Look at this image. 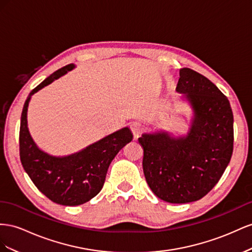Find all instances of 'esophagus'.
Instances as JSON below:
<instances>
[{
	"label": "esophagus",
	"mask_w": 252,
	"mask_h": 252,
	"mask_svg": "<svg viewBox=\"0 0 252 252\" xmlns=\"http://www.w3.org/2000/svg\"><path fill=\"white\" fill-rule=\"evenodd\" d=\"M131 131L134 135V138H137L138 136L142 133L143 126L139 124V122H133V124L131 125Z\"/></svg>",
	"instance_id": "obj_1"
}]
</instances>
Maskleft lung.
Returning <instances> with one entry per match:
<instances>
[{
    "label": "left lung",
    "instance_id": "obj_1",
    "mask_svg": "<svg viewBox=\"0 0 252 252\" xmlns=\"http://www.w3.org/2000/svg\"><path fill=\"white\" fill-rule=\"evenodd\" d=\"M176 91L193 109L188 134H142L138 141L151 190L164 202L186 204L204 197L225 172L233 152V114L228 98L195 70H179Z\"/></svg>",
    "mask_w": 252,
    "mask_h": 252
}]
</instances>
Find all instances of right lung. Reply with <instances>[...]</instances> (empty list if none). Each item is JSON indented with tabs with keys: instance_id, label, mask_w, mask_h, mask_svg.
I'll return each instance as SVG.
<instances>
[{
	"instance_id": "obj_1",
	"label": "right lung",
	"mask_w": 252,
	"mask_h": 252,
	"mask_svg": "<svg viewBox=\"0 0 252 252\" xmlns=\"http://www.w3.org/2000/svg\"><path fill=\"white\" fill-rule=\"evenodd\" d=\"M75 67L68 64L47 77L28 95L21 115L20 158L34 186L52 202L82 205L101 191L107 169L119 151L133 139L127 126L71 155L57 157L40 150L28 131L27 109L32 96Z\"/></svg>"
}]
</instances>
